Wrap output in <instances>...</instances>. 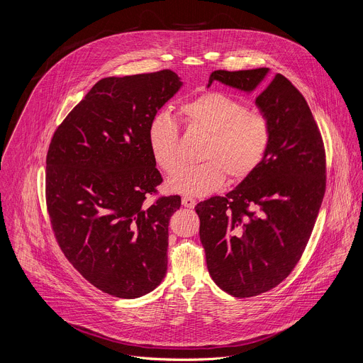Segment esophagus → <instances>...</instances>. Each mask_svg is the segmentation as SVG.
I'll use <instances>...</instances> for the list:
<instances>
[{
	"instance_id": "obj_1",
	"label": "esophagus",
	"mask_w": 363,
	"mask_h": 363,
	"mask_svg": "<svg viewBox=\"0 0 363 363\" xmlns=\"http://www.w3.org/2000/svg\"><path fill=\"white\" fill-rule=\"evenodd\" d=\"M195 203H196V201H195L194 198H191V196H182V205H184L185 208H194Z\"/></svg>"
}]
</instances>
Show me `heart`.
Here are the masks:
<instances>
[{
    "mask_svg": "<svg viewBox=\"0 0 363 363\" xmlns=\"http://www.w3.org/2000/svg\"><path fill=\"white\" fill-rule=\"evenodd\" d=\"M185 128L206 137L202 148L203 164L186 167L168 179V188L185 196H205L226 181H244L265 160L272 128L265 113L250 111L232 95L209 91L184 104L178 111ZM148 147L155 164L174 174L182 164L179 134L174 119L161 112L148 125Z\"/></svg>",
    "mask_w": 363,
    "mask_h": 363,
    "instance_id": "b5f03b06",
    "label": "heart"
}]
</instances>
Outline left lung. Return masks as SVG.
<instances>
[{"instance_id":"left-lung-1","label":"left lung","mask_w":363,"mask_h":363,"mask_svg":"<svg viewBox=\"0 0 363 363\" xmlns=\"http://www.w3.org/2000/svg\"><path fill=\"white\" fill-rule=\"evenodd\" d=\"M268 68L213 71L219 81L252 92ZM257 105L271 123L272 141L258 169L225 196L199 202V238L213 282L235 298L279 285L301 259L326 188L320 131L303 95L281 74Z\"/></svg>"}]
</instances>
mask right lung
<instances>
[{
    "label": "right lung",
    "mask_w": 363,
    "mask_h": 363,
    "mask_svg": "<svg viewBox=\"0 0 363 363\" xmlns=\"http://www.w3.org/2000/svg\"><path fill=\"white\" fill-rule=\"evenodd\" d=\"M182 86L171 69L98 81L54 133L45 199L57 242L95 288L134 299L154 291L168 265V225L181 196L145 206L162 177L148 125Z\"/></svg>",
    "instance_id": "add662e5"
}]
</instances>
